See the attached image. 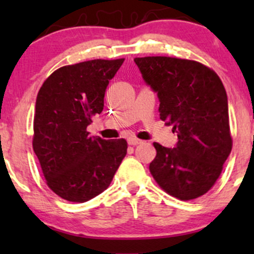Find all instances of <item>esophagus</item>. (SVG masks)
Wrapping results in <instances>:
<instances>
[{
  "label": "esophagus",
  "instance_id": "34e87169",
  "mask_svg": "<svg viewBox=\"0 0 254 254\" xmlns=\"http://www.w3.org/2000/svg\"><path fill=\"white\" fill-rule=\"evenodd\" d=\"M127 143L130 145H137V144H141L142 141L141 139L136 138V137H129V138H127Z\"/></svg>",
  "mask_w": 254,
  "mask_h": 254
}]
</instances>
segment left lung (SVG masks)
<instances>
[{
    "label": "left lung",
    "mask_w": 254,
    "mask_h": 254,
    "mask_svg": "<svg viewBox=\"0 0 254 254\" xmlns=\"http://www.w3.org/2000/svg\"><path fill=\"white\" fill-rule=\"evenodd\" d=\"M133 61L157 94L160 118L178 136L174 148L154 143L151 176L182 200L203 196L220 177L232 150L228 99L220 77L196 61L162 56Z\"/></svg>",
    "instance_id": "obj_1"
}]
</instances>
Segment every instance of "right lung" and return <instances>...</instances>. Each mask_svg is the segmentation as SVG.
I'll use <instances>...</instances> for the list:
<instances>
[{"label": "right lung", "mask_w": 254, "mask_h": 254, "mask_svg": "<svg viewBox=\"0 0 254 254\" xmlns=\"http://www.w3.org/2000/svg\"><path fill=\"white\" fill-rule=\"evenodd\" d=\"M124 60L65 65L46 78L34 109L33 150L49 188L83 203L106 190L127 155L124 138L90 137L87 127L104 110L111 78Z\"/></svg>", "instance_id": "right-lung-1"}]
</instances>
